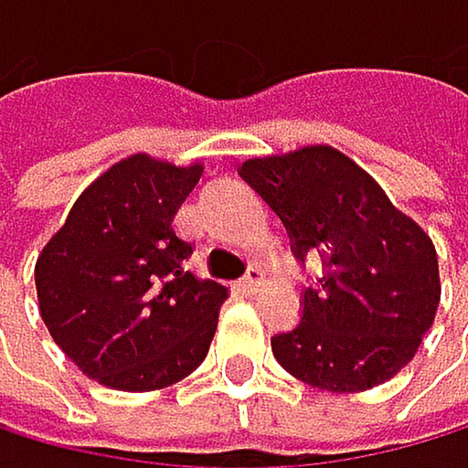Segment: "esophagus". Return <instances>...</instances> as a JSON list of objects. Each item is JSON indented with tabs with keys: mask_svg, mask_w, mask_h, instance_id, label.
Masks as SVG:
<instances>
[{
	"mask_svg": "<svg viewBox=\"0 0 468 468\" xmlns=\"http://www.w3.org/2000/svg\"><path fill=\"white\" fill-rule=\"evenodd\" d=\"M258 286H261V269H258V266H250V269H247V275L239 281V289L247 292V294H252Z\"/></svg>",
	"mask_w": 468,
	"mask_h": 468,
	"instance_id": "34e87169",
	"label": "esophagus"
}]
</instances>
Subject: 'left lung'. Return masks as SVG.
I'll list each match as a JSON object with an SVG mask.
<instances>
[{
    "label": "left lung",
    "mask_w": 468,
    "mask_h": 468,
    "mask_svg": "<svg viewBox=\"0 0 468 468\" xmlns=\"http://www.w3.org/2000/svg\"><path fill=\"white\" fill-rule=\"evenodd\" d=\"M239 174L283 221L300 266L309 255L323 261V275L300 294V323L272 336L275 359L300 382L336 393L393 379L441 300L427 232L328 145L247 159Z\"/></svg>",
    "instance_id": "obj_1"
}]
</instances>
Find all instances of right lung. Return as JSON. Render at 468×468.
<instances>
[{
  "label": "right lung",
  "mask_w": 468,
  "mask_h": 468,
  "mask_svg": "<svg viewBox=\"0 0 468 468\" xmlns=\"http://www.w3.org/2000/svg\"><path fill=\"white\" fill-rule=\"evenodd\" d=\"M202 176L137 154L72 205L36 263L41 320L58 348L114 390H159L207 356L227 286L185 269L174 213Z\"/></svg>",
  "instance_id": "right-lung-1"
}]
</instances>
